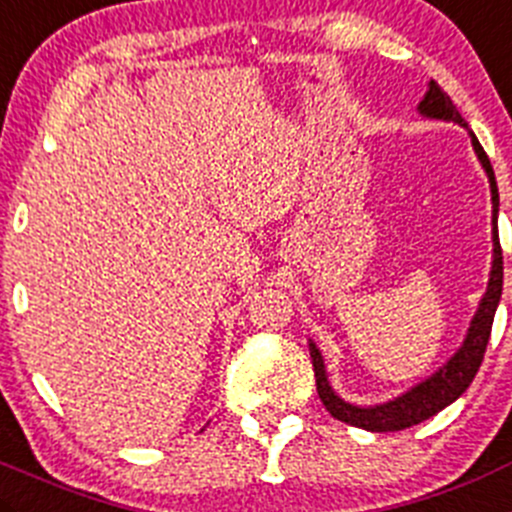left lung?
Instances as JSON below:
<instances>
[{
  "instance_id": "left-lung-1",
  "label": "left lung",
  "mask_w": 512,
  "mask_h": 512,
  "mask_svg": "<svg viewBox=\"0 0 512 512\" xmlns=\"http://www.w3.org/2000/svg\"><path fill=\"white\" fill-rule=\"evenodd\" d=\"M422 118L430 120H445V123H457L467 130L472 140V148L478 155L480 165H483L485 175H488L490 183V201H493V269H490L488 289H485L483 299H480L478 311L472 316L470 326H467V334L462 339L460 349L437 369L435 374H430L427 379H422L420 384L410 387L407 392H402L399 397L382 402V405H352L347 399L339 397L337 392L329 384L326 377L324 357H321L319 347L309 339V352H311V364H314V377H316V392H319L321 402L332 417L347 422L352 427H362L369 432H397L407 430L412 425H420V422L430 420L432 415H437L440 410H445L447 405H452L478 374L480 364H483L485 347H488L490 329H493L495 311H498L500 294H503V251H500V238H498V208H500V196H498V183H495L493 165L490 158L485 155L483 145L478 143L475 133L467 128V123L462 120V115L457 113V107L452 105V100L447 97V92H442V87L435 80H430L427 85L425 97L417 105Z\"/></svg>"
}]
</instances>
